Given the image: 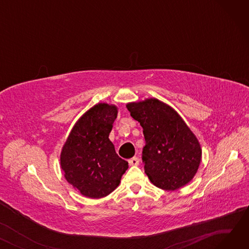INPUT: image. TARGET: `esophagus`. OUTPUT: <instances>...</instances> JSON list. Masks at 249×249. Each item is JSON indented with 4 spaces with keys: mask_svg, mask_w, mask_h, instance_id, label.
Segmentation results:
<instances>
[{
    "mask_svg": "<svg viewBox=\"0 0 249 249\" xmlns=\"http://www.w3.org/2000/svg\"><path fill=\"white\" fill-rule=\"evenodd\" d=\"M128 162H129V164H130V165L136 166V165H138V164H139V160H138L137 158H132V159H130V160H128Z\"/></svg>",
    "mask_w": 249,
    "mask_h": 249,
    "instance_id": "obj_1",
    "label": "esophagus"
}]
</instances>
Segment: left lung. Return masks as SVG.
Returning a JSON list of instances; mask_svg holds the SVG:
<instances>
[{"instance_id": "obj_1", "label": "left lung", "mask_w": 249, "mask_h": 249, "mask_svg": "<svg viewBox=\"0 0 249 249\" xmlns=\"http://www.w3.org/2000/svg\"><path fill=\"white\" fill-rule=\"evenodd\" d=\"M126 107L143 128L142 160L152 184L165 191L189 184L198 172L202 148L178 113L155 98L128 103Z\"/></svg>"}]
</instances>
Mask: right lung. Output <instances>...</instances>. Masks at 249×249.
Masks as SVG:
<instances>
[{"instance_id": "add662e5", "label": "right lung", "mask_w": 249, "mask_h": 249, "mask_svg": "<svg viewBox=\"0 0 249 249\" xmlns=\"http://www.w3.org/2000/svg\"><path fill=\"white\" fill-rule=\"evenodd\" d=\"M117 114L115 105H95L75 122L62 146L64 178L85 197H106L119 186L128 168L109 139Z\"/></svg>"}]
</instances>
